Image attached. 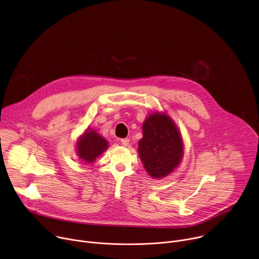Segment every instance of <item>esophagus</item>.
Returning a JSON list of instances; mask_svg holds the SVG:
<instances>
[{
  "instance_id": "1",
  "label": "esophagus",
  "mask_w": 259,
  "mask_h": 259,
  "mask_svg": "<svg viewBox=\"0 0 259 259\" xmlns=\"http://www.w3.org/2000/svg\"><path fill=\"white\" fill-rule=\"evenodd\" d=\"M129 138H122L121 139V143L124 145V146H127L129 144Z\"/></svg>"
}]
</instances>
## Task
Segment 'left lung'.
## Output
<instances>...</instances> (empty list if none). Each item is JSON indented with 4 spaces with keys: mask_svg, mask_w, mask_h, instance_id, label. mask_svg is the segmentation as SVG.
<instances>
[{
    "mask_svg": "<svg viewBox=\"0 0 259 259\" xmlns=\"http://www.w3.org/2000/svg\"><path fill=\"white\" fill-rule=\"evenodd\" d=\"M142 131L138 153L145 170L156 178L168 175L177 167L183 154L178 130L168 116L152 114L145 120Z\"/></svg>",
    "mask_w": 259,
    "mask_h": 259,
    "instance_id": "1",
    "label": "left lung"
}]
</instances>
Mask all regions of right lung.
Masks as SVG:
<instances>
[{"instance_id": "add662e5", "label": "right lung", "mask_w": 259, "mask_h": 259, "mask_svg": "<svg viewBox=\"0 0 259 259\" xmlns=\"http://www.w3.org/2000/svg\"><path fill=\"white\" fill-rule=\"evenodd\" d=\"M107 147L106 140L95 131H86L78 141V155L86 163H92Z\"/></svg>"}]
</instances>
